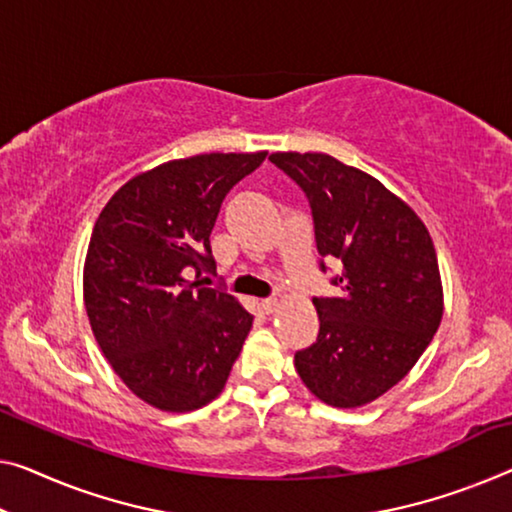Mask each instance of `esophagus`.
<instances>
[{
  "label": "esophagus",
  "mask_w": 512,
  "mask_h": 512,
  "mask_svg": "<svg viewBox=\"0 0 512 512\" xmlns=\"http://www.w3.org/2000/svg\"><path fill=\"white\" fill-rule=\"evenodd\" d=\"M278 305H280V299H276V296H273V299H264V301H262V308H264L266 312H276Z\"/></svg>",
  "instance_id": "obj_1"
}]
</instances>
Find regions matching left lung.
Wrapping results in <instances>:
<instances>
[{"mask_svg":"<svg viewBox=\"0 0 512 512\" xmlns=\"http://www.w3.org/2000/svg\"><path fill=\"white\" fill-rule=\"evenodd\" d=\"M269 160L308 195L319 255L342 264L340 292L312 299L319 335L296 352V372L331 407H363L407 377L441 324L430 232L384 183L338 158L276 151Z\"/></svg>","mask_w":512,"mask_h":512,"instance_id":"left-lung-1","label":"left lung"}]
</instances>
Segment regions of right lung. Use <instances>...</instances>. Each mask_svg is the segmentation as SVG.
<instances>
[{
    "mask_svg": "<svg viewBox=\"0 0 512 512\" xmlns=\"http://www.w3.org/2000/svg\"><path fill=\"white\" fill-rule=\"evenodd\" d=\"M264 158L167 160L128 179L91 232L82 273L91 331L121 381L160 411L216 400L253 329L239 299L202 273L216 271L209 236L220 204Z\"/></svg>",
    "mask_w": 512,
    "mask_h": 512,
    "instance_id": "right-lung-1",
    "label": "right lung"
}]
</instances>
